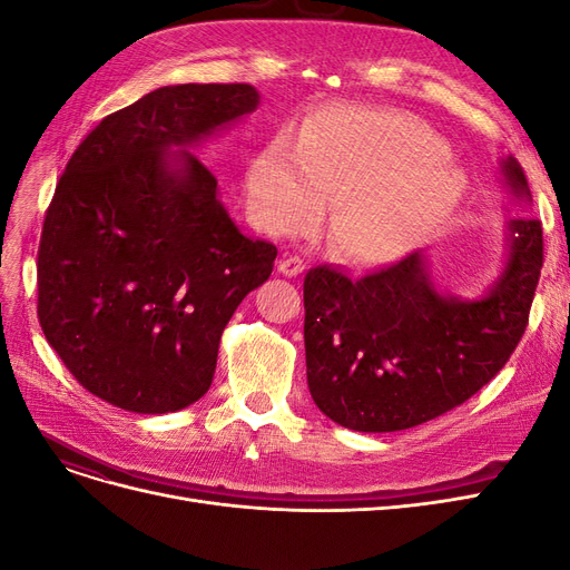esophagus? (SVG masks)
<instances>
[{"label": "esophagus", "instance_id": "1", "mask_svg": "<svg viewBox=\"0 0 570 570\" xmlns=\"http://www.w3.org/2000/svg\"><path fill=\"white\" fill-rule=\"evenodd\" d=\"M304 266H306L304 258L299 256H283L278 262V271L287 275V278H297V275L304 271Z\"/></svg>", "mask_w": 570, "mask_h": 570}]
</instances>
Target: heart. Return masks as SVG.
Segmentation results:
<instances>
[{"label":"heart","mask_w":570,"mask_h":570,"mask_svg":"<svg viewBox=\"0 0 570 570\" xmlns=\"http://www.w3.org/2000/svg\"><path fill=\"white\" fill-rule=\"evenodd\" d=\"M247 187L264 228H312L323 206H335L331 230L344 254L392 262L454 214L465 178L419 120L331 107L306 120L297 149L275 140L258 154Z\"/></svg>","instance_id":"b5f03b06"}]
</instances>
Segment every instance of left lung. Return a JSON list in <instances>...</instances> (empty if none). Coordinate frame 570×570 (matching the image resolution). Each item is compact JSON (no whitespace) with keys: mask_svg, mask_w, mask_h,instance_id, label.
I'll use <instances>...</instances> for the list:
<instances>
[{"mask_svg":"<svg viewBox=\"0 0 570 570\" xmlns=\"http://www.w3.org/2000/svg\"><path fill=\"white\" fill-rule=\"evenodd\" d=\"M502 174L515 197L530 199L519 161L504 159ZM507 239L502 275L473 302L440 295L419 252L361 278L308 271L306 381L325 416L358 433H394L488 385L525 333L544 258L538 218H511Z\"/></svg>","mask_w":570,"mask_h":570,"instance_id":"8db88e82","label":"left lung"}]
</instances>
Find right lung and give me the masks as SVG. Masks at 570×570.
Wrapping results in <instances>:
<instances>
[{
    "instance_id": "add662e5",
    "label": "right lung",
    "mask_w": 570,
    "mask_h": 570,
    "mask_svg": "<svg viewBox=\"0 0 570 570\" xmlns=\"http://www.w3.org/2000/svg\"><path fill=\"white\" fill-rule=\"evenodd\" d=\"M256 105L247 82L168 85L101 118L68 159L40 237L38 318L99 400L168 413L212 387L223 327L278 249L237 230L183 147Z\"/></svg>"
}]
</instances>
